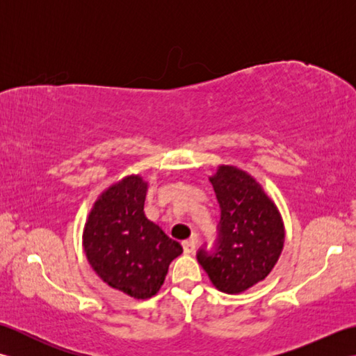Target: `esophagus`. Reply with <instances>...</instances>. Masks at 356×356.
I'll return each instance as SVG.
<instances>
[{
  "label": "esophagus",
  "instance_id": "obj_1",
  "mask_svg": "<svg viewBox=\"0 0 356 356\" xmlns=\"http://www.w3.org/2000/svg\"><path fill=\"white\" fill-rule=\"evenodd\" d=\"M195 243H197V238H195V236H193L191 238L182 241V246H184L185 254H191L194 249H195Z\"/></svg>",
  "mask_w": 356,
  "mask_h": 356
}]
</instances>
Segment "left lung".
Instances as JSON below:
<instances>
[{
	"label": "left lung",
	"instance_id": "8db88e82",
	"mask_svg": "<svg viewBox=\"0 0 356 356\" xmlns=\"http://www.w3.org/2000/svg\"><path fill=\"white\" fill-rule=\"evenodd\" d=\"M220 205L213 252L202 248L197 260L218 291L240 293L269 275L284 245L278 208L246 171L220 165L209 177Z\"/></svg>",
	"mask_w": 356,
	"mask_h": 356
}]
</instances>
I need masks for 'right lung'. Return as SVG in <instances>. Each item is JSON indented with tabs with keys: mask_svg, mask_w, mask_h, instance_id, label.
Masks as SVG:
<instances>
[{
	"mask_svg": "<svg viewBox=\"0 0 356 356\" xmlns=\"http://www.w3.org/2000/svg\"><path fill=\"white\" fill-rule=\"evenodd\" d=\"M148 184L140 176H127L107 188L90 211L82 246L93 270L108 286L147 300L163 284L170 263L182 254L143 213Z\"/></svg>",
	"mask_w": 356,
	"mask_h": 356,
	"instance_id": "1",
	"label": "right lung"
}]
</instances>
